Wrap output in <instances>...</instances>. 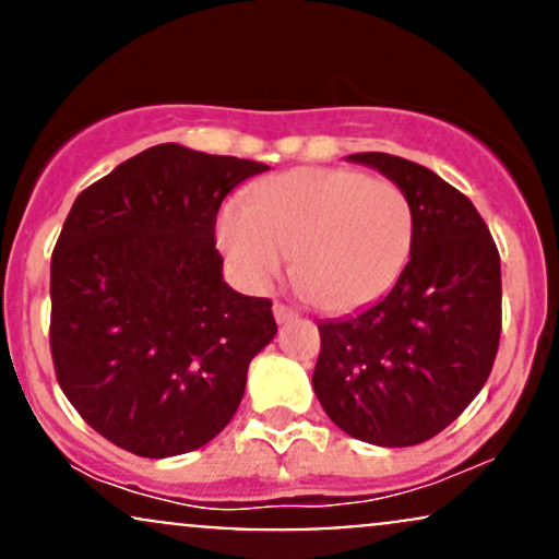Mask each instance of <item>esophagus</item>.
<instances>
[{
  "mask_svg": "<svg viewBox=\"0 0 559 559\" xmlns=\"http://www.w3.org/2000/svg\"><path fill=\"white\" fill-rule=\"evenodd\" d=\"M273 316H275V323H288V320L297 318V312H294L292 307L278 305V301H275V305H273Z\"/></svg>",
  "mask_w": 559,
  "mask_h": 559,
  "instance_id": "34e87169",
  "label": "esophagus"
}]
</instances>
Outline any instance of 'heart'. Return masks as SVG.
<instances>
[{
	"mask_svg": "<svg viewBox=\"0 0 559 559\" xmlns=\"http://www.w3.org/2000/svg\"><path fill=\"white\" fill-rule=\"evenodd\" d=\"M413 241L407 191L352 168L281 173L217 217V243L243 286L265 292L294 254V281L325 312L381 299L407 265Z\"/></svg>",
	"mask_w": 559,
	"mask_h": 559,
	"instance_id": "obj_1",
	"label": "heart"
}]
</instances>
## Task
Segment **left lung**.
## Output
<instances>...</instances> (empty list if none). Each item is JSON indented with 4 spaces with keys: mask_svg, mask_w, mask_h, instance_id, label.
Masks as SVG:
<instances>
[{
    "mask_svg": "<svg viewBox=\"0 0 559 559\" xmlns=\"http://www.w3.org/2000/svg\"><path fill=\"white\" fill-rule=\"evenodd\" d=\"M415 210L409 262L357 316L323 320L312 373L329 418L376 447L433 439L476 400L502 331V271L484 217L465 194L409 159L362 152Z\"/></svg>",
    "mask_w": 559,
    "mask_h": 559,
    "instance_id": "1",
    "label": "left lung"
}]
</instances>
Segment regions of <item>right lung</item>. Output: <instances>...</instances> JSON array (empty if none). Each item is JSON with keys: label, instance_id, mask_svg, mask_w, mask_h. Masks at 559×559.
<instances>
[{"label": "right lung", "instance_id": "right-lung-1", "mask_svg": "<svg viewBox=\"0 0 559 559\" xmlns=\"http://www.w3.org/2000/svg\"><path fill=\"white\" fill-rule=\"evenodd\" d=\"M271 170L157 144L83 189L52 252L60 389L96 433L163 460L215 439L273 342V301L223 281V199Z\"/></svg>", "mask_w": 559, "mask_h": 559}]
</instances>
